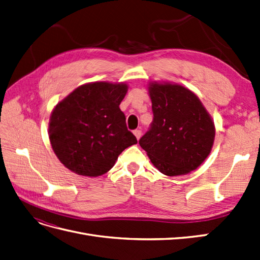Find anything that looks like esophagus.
I'll list each match as a JSON object with an SVG mask.
<instances>
[{"mask_svg": "<svg viewBox=\"0 0 260 260\" xmlns=\"http://www.w3.org/2000/svg\"><path fill=\"white\" fill-rule=\"evenodd\" d=\"M133 135H135L136 138L139 140L141 138V136H142V131H141L140 129H137V130L133 131Z\"/></svg>", "mask_w": 260, "mask_h": 260, "instance_id": "esophagus-1", "label": "esophagus"}]
</instances>
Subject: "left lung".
I'll list each match as a JSON object with an SVG mask.
<instances>
[{"label":"left lung","mask_w":260,"mask_h":260,"mask_svg":"<svg viewBox=\"0 0 260 260\" xmlns=\"http://www.w3.org/2000/svg\"><path fill=\"white\" fill-rule=\"evenodd\" d=\"M148 93L154 118L139 144L161 174H190L211 151L214 121L200 99L182 85L152 82Z\"/></svg>","instance_id":"1"}]
</instances>
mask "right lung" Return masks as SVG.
Instances as JSON below:
<instances>
[{"label":"right lung","instance_id":"add662e5","mask_svg":"<svg viewBox=\"0 0 260 260\" xmlns=\"http://www.w3.org/2000/svg\"><path fill=\"white\" fill-rule=\"evenodd\" d=\"M127 91L125 83L91 82L78 86L55 106L49 138L66 168L79 176H102L122 151L138 143L119 108Z\"/></svg>","mask_w":260,"mask_h":260}]
</instances>
